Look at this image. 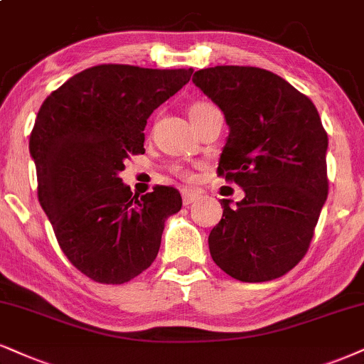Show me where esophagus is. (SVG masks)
<instances>
[{
    "label": "esophagus",
    "instance_id": "1",
    "mask_svg": "<svg viewBox=\"0 0 364 364\" xmlns=\"http://www.w3.org/2000/svg\"><path fill=\"white\" fill-rule=\"evenodd\" d=\"M197 199H199V194H197V192L191 191V189H183L182 191V203H183V205H191L192 203H196Z\"/></svg>",
    "mask_w": 364,
    "mask_h": 364
}]
</instances>
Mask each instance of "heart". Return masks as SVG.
<instances>
[{
  "label": "heart",
  "instance_id": "b5f03b06",
  "mask_svg": "<svg viewBox=\"0 0 364 364\" xmlns=\"http://www.w3.org/2000/svg\"><path fill=\"white\" fill-rule=\"evenodd\" d=\"M213 109H218V107L214 106V105H210V102H204V101L196 102V105L191 106V111H189L191 119L192 118H197V116H200V114L209 113V111H213Z\"/></svg>",
  "mask_w": 364,
  "mask_h": 364
}]
</instances>
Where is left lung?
<instances>
[{"instance_id":"8db88e82","label":"left lung","mask_w":364,"mask_h":364,"mask_svg":"<svg viewBox=\"0 0 364 364\" xmlns=\"http://www.w3.org/2000/svg\"><path fill=\"white\" fill-rule=\"evenodd\" d=\"M192 82L230 127L218 172L245 191L236 205L221 200L210 257L240 282L285 275L307 253L329 191L321 116L307 96L258 67H209Z\"/></svg>"}]
</instances>
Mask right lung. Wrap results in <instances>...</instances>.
<instances>
[{"label": "right lung", "mask_w": 364, "mask_h": 364, "mask_svg": "<svg viewBox=\"0 0 364 364\" xmlns=\"http://www.w3.org/2000/svg\"><path fill=\"white\" fill-rule=\"evenodd\" d=\"M192 69L102 64L75 74L40 107L30 134L38 200L69 262L100 284H124L160 250L182 197L156 186L133 194L119 172L145 154L146 119L191 80Z\"/></svg>", "instance_id": "add662e5"}]
</instances>
